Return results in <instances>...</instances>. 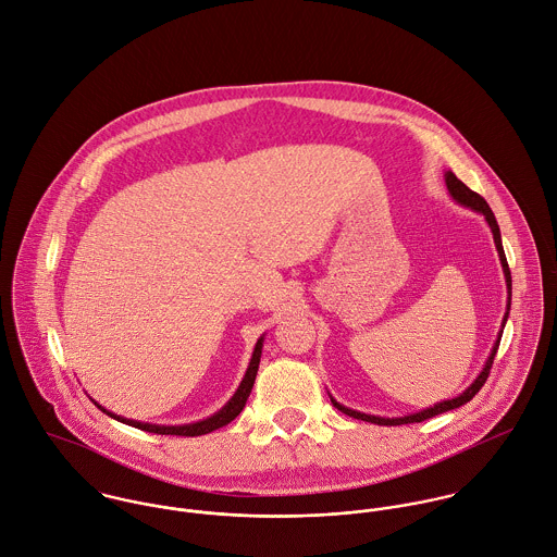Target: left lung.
Wrapping results in <instances>:
<instances>
[{
  "label": "left lung",
  "instance_id": "obj_1",
  "mask_svg": "<svg viewBox=\"0 0 557 557\" xmlns=\"http://www.w3.org/2000/svg\"><path fill=\"white\" fill-rule=\"evenodd\" d=\"M445 186H447L451 198H454L456 202H460V205H465V207H471L473 211H480V213L486 218V222H488V226H491V231H493V239H495V246H497V252H499V261H502L504 276H506V287H508V305H506V315H504V324H502V329H504L506 322H508V311H510V302H512V276H510V268H508V261H506V252H504V244H502V233H499V224H497V220H495V213H493V209L488 207V202H486L478 191H473V189H469V187L465 186L451 171L445 173ZM502 335H504V331H499L497 342H495V346H493V350H491V357H488L484 370L480 371V375L471 382V386H467L460 395H456V397H451V399H443V401H438V404H434V406H430V408H425V410H421V412H412V414H404V417H393V419H388V417H375V414L352 410V408L339 404V401L333 399V397H331V401H333L335 408H339V410L346 412L348 417H355V419H361V421H370V423H375V425L419 423V421H425V419L436 417V414H441V412L460 408L462 404L471 401V399L475 397V393L484 386V382H486V377H488V373H491V368H493V361H495V355H497Z\"/></svg>",
  "mask_w": 557,
  "mask_h": 557
}]
</instances>
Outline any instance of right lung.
<instances>
[{"label": "right lung", "instance_id": "right-lung-1", "mask_svg": "<svg viewBox=\"0 0 557 557\" xmlns=\"http://www.w3.org/2000/svg\"><path fill=\"white\" fill-rule=\"evenodd\" d=\"M261 348H263V337H259V342H257V346H255V352H252V359H250V366H248V370L244 373V377H242L237 391L233 393V397H231L215 414H211V417H207V419H202V421H196V423H186V425H156V423H143V421H134V419H125V417H121V414H114V412L106 410L101 404H97L95 399H92V401H95L97 408H101V410H103L106 414H110L112 419H116V421H121V423H127V425H134V428L145 430V432H153V434H177V436H200V434L213 432V430H218V428L231 423V421L242 412V408L246 406V399H248V395H250V391H252L257 370H259Z\"/></svg>", "mask_w": 557, "mask_h": 557}]
</instances>
